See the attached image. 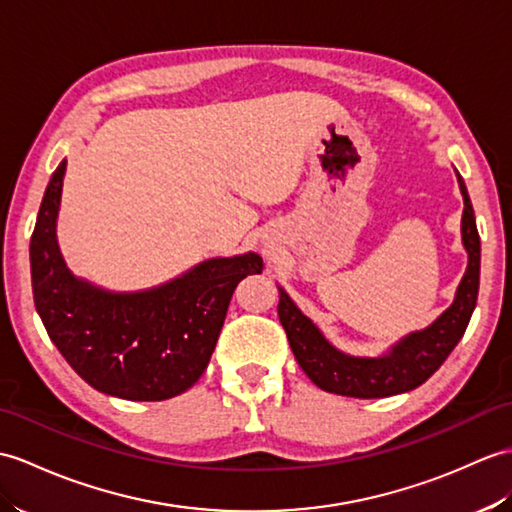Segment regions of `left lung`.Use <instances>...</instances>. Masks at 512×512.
Here are the masks:
<instances>
[{
	"label": "left lung",
	"instance_id": "left-lung-1",
	"mask_svg": "<svg viewBox=\"0 0 512 512\" xmlns=\"http://www.w3.org/2000/svg\"><path fill=\"white\" fill-rule=\"evenodd\" d=\"M458 185L462 200H465L462 244L469 253V266L458 285L456 301L436 323L403 338L384 358H351V355L340 353L331 347L316 325H312V320L303 316L299 307L290 301V296L281 290L277 312L285 336H288L296 362L318 388L358 399L392 397L421 386L454 351L469 325L480 288V235L478 227H475L467 187L462 183L460 174Z\"/></svg>",
	"mask_w": 512,
	"mask_h": 512
}]
</instances>
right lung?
Instances as JSON below:
<instances>
[{"instance_id":"obj_1","label":"right lung","mask_w":512,"mask_h":512,"mask_svg":"<svg viewBox=\"0 0 512 512\" xmlns=\"http://www.w3.org/2000/svg\"><path fill=\"white\" fill-rule=\"evenodd\" d=\"M65 161L50 178L30 240L34 305L47 336L95 390L128 401L181 395L205 373L233 290L261 257L209 259L148 292L109 294L74 279L56 244Z\"/></svg>"}]
</instances>
